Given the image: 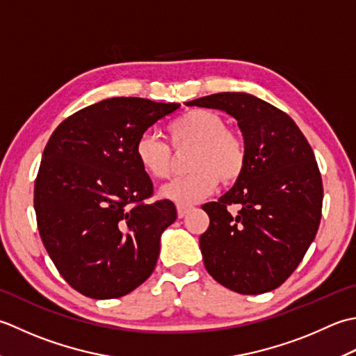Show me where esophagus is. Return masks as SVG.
<instances>
[{
  "instance_id": "esophagus-1",
  "label": "esophagus",
  "mask_w": 356,
  "mask_h": 356,
  "mask_svg": "<svg viewBox=\"0 0 356 356\" xmlns=\"http://www.w3.org/2000/svg\"><path fill=\"white\" fill-rule=\"evenodd\" d=\"M191 206H181V204H178V207H177V210H178V218H184V216L191 212Z\"/></svg>"
}]
</instances>
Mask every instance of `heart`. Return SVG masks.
Masks as SVG:
<instances>
[{"instance_id": "1", "label": "heart", "mask_w": 356, "mask_h": 356, "mask_svg": "<svg viewBox=\"0 0 356 356\" xmlns=\"http://www.w3.org/2000/svg\"><path fill=\"white\" fill-rule=\"evenodd\" d=\"M168 134L175 147L193 146L188 169L191 173L170 181L161 188V197L181 206H191L212 193L220 179L234 183L248 164V147L243 136L226 127L216 112L193 108L169 122ZM135 158L149 177L169 178L172 149L152 134H144L135 143Z\"/></svg>"}]
</instances>
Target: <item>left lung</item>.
<instances>
[{
	"label": "left lung",
	"mask_w": 356,
	"mask_h": 356,
	"mask_svg": "<svg viewBox=\"0 0 356 356\" xmlns=\"http://www.w3.org/2000/svg\"><path fill=\"white\" fill-rule=\"evenodd\" d=\"M187 106L229 113L248 147L235 186L202 206L210 220L200 236L206 269L234 292H270L298 267L320 226L323 181L314 150L287 113L249 93H213ZM234 204L238 214L227 210Z\"/></svg>",
	"instance_id": "8db88e82"
}]
</instances>
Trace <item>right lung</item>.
<instances>
[{
  "label": "right lung",
  "instance_id": "1",
  "mask_svg": "<svg viewBox=\"0 0 356 356\" xmlns=\"http://www.w3.org/2000/svg\"><path fill=\"white\" fill-rule=\"evenodd\" d=\"M177 103L120 97L64 120L42 152L33 206L40 236L61 277L93 300L120 298L154 272L161 234L177 220L135 143Z\"/></svg>",
  "mask_w": 356,
  "mask_h": 356
}]
</instances>
